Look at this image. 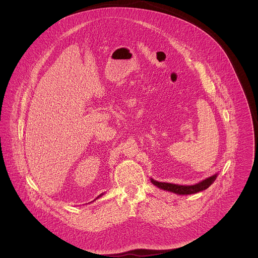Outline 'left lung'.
<instances>
[{
  "instance_id": "left-lung-1",
  "label": "left lung",
  "mask_w": 258,
  "mask_h": 258,
  "mask_svg": "<svg viewBox=\"0 0 258 258\" xmlns=\"http://www.w3.org/2000/svg\"><path fill=\"white\" fill-rule=\"evenodd\" d=\"M217 174L211 175L209 177H207L206 179L196 183V185H192V186H182V185H175V183H170V182H161V181H157L153 178H151V181L153 185H155L156 187L165 190V191H169L178 195H190V194H196L198 192H201L205 189H207L210 185H212L213 181L216 179Z\"/></svg>"
}]
</instances>
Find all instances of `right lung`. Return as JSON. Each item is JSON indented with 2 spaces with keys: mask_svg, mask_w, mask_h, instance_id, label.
<instances>
[{
  "mask_svg": "<svg viewBox=\"0 0 258 258\" xmlns=\"http://www.w3.org/2000/svg\"><path fill=\"white\" fill-rule=\"evenodd\" d=\"M102 195H103V194H101V195H99V196H98V197H97V199H98V198H99V197H101V196H102Z\"/></svg>",
  "mask_w": 258,
  "mask_h": 258,
  "instance_id": "add662e5",
  "label": "right lung"
}]
</instances>
